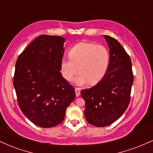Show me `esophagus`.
<instances>
[{
    "mask_svg": "<svg viewBox=\"0 0 153 153\" xmlns=\"http://www.w3.org/2000/svg\"><path fill=\"white\" fill-rule=\"evenodd\" d=\"M75 96H76L77 97H78V96H80V90L79 88H75Z\"/></svg>",
    "mask_w": 153,
    "mask_h": 153,
    "instance_id": "obj_1",
    "label": "esophagus"
}]
</instances>
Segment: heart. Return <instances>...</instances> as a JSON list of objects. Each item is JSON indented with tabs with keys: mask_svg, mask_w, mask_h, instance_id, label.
Here are the masks:
<instances>
[{
	"mask_svg": "<svg viewBox=\"0 0 153 153\" xmlns=\"http://www.w3.org/2000/svg\"><path fill=\"white\" fill-rule=\"evenodd\" d=\"M109 61V52L105 46L80 42L69 51V58L62 59L61 73L65 79L71 80L79 70L80 74L74 80L76 85L81 86L88 82L96 84L106 74Z\"/></svg>",
	"mask_w": 153,
	"mask_h": 153,
	"instance_id": "b5f03b06",
	"label": "heart"
}]
</instances>
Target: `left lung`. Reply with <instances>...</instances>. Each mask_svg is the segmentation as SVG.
<instances>
[{
  "mask_svg": "<svg viewBox=\"0 0 153 153\" xmlns=\"http://www.w3.org/2000/svg\"><path fill=\"white\" fill-rule=\"evenodd\" d=\"M109 49V65L106 74L96 85L80 91L85 101L87 122L95 127H106L117 120L130 101L134 76L131 59L121 44L104 35Z\"/></svg>",
  "mask_w": 153,
  "mask_h": 153,
  "instance_id": "8db88e82",
  "label": "left lung"
}]
</instances>
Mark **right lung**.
Returning <instances> with one entry per match:
<instances>
[{
	"mask_svg": "<svg viewBox=\"0 0 153 153\" xmlns=\"http://www.w3.org/2000/svg\"><path fill=\"white\" fill-rule=\"evenodd\" d=\"M63 37L40 35L19 56L13 77L19 106L31 122L43 128L62 122L75 97L74 88L62 77Z\"/></svg>",
	"mask_w": 153,
	"mask_h": 153,
	"instance_id": "1",
	"label": "right lung"
}]
</instances>
